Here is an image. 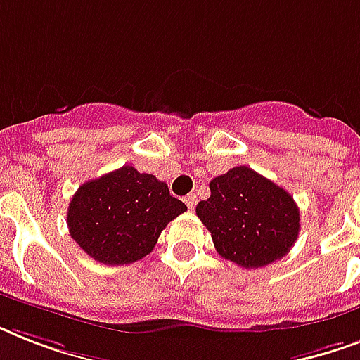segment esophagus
<instances>
[{
    "label": "esophagus",
    "mask_w": 360,
    "mask_h": 360,
    "mask_svg": "<svg viewBox=\"0 0 360 360\" xmlns=\"http://www.w3.org/2000/svg\"><path fill=\"white\" fill-rule=\"evenodd\" d=\"M196 202H198V198H196V194H188V196H185V203H186V207L191 209H194L196 207Z\"/></svg>",
    "instance_id": "34e87169"
}]
</instances>
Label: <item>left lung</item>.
<instances>
[{
  "mask_svg": "<svg viewBox=\"0 0 360 360\" xmlns=\"http://www.w3.org/2000/svg\"><path fill=\"white\" fill-rule=\"evenodd\" d=\"M211 196L196 214L220 256L245 269L265 267L295 245L301 214L293 196L248 166H236L209 183Z\"/></svg>",
  "mask_w": 360,
  "mask_h": 360,
  "instance_id": "left-lung-1",
  "label": "left lung"
}]
</instances>
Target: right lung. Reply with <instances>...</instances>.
<instances>
[{"label":"right lung","instance_id":"right-lung-1","mask_svg":"<svg viewBox=\"0 0 360 360\" xmlns=\"http://www.w3.org/2000/svg\"><path fill=\"white\" fill-rule=\"evenodd\" d=\"M185 211L166 183L123 166L76 191L67 224L87 256L104 265H127L147 256L160 231Z\"/></svg>","mask_w":360,"mask_h":360}]
</instances>
